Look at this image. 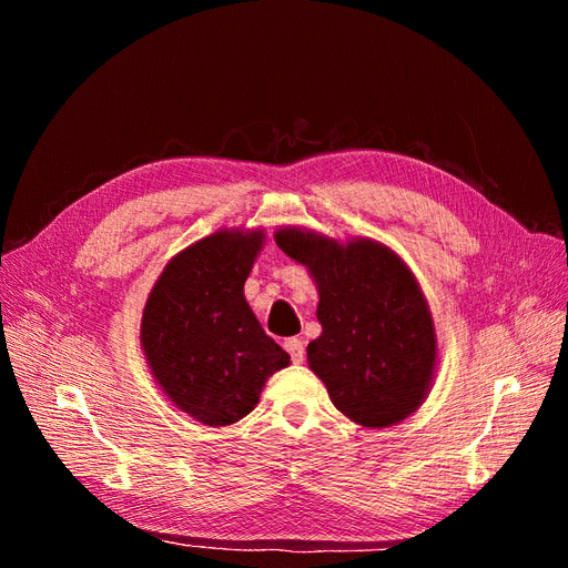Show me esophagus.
<instances>
[{
	"instance_id": "esophagus-1",
	"label": "esophagus",
	"mask_w": 568,
	"mask_h": 568,
	"mask_svg": "<svg viewBox=\"0 0 568 568\" xmlns=\"http://www.w3.org/2000/svg\"><path fill=\"white\" fill-rule=\"evenodd\" d=\"M285 349H287L292 363H302L304 361V342L300 337H287L285 339Z\"/></svg>"
}]
</instances>
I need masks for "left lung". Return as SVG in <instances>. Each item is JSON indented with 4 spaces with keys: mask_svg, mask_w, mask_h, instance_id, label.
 Listing matches in <instances>:
<instances>
[{
    "mask_svg": "<svg viewBox=\"0 0 568 568\" xmlns=\"http://www.w3.org/2000/svg\"><path fill=\"white\" fill-rule=\"evenodd\" d=\"M278 247L316 278L323 333L306 358L337 410L363 427H389L423 404L436 365L423 290L396 254L373 241L337 245L278 231Z\"/></svg>",
    "mask_w": 568,
    "mask_h": 568,
    "instance_id": "1",
    "label": "left lung"
}]
</instances>
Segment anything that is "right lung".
Returning <instances> with one entry per match:
<instances>
[{"label":"right lung","mask_w":568,"mask_h":568,"mask_svg":"<svg viewBox=\"0 0 568 568\" xmlns=\"http://www.w3.org/2000/svg\"><path fill=\"white\" fill-rule=\"evenodd\" d=\"M262 233L222 231L164 266L143 308L141 344L164 394L212 427L254 410L264 382L290 363L245 302Z\"/></svg>","instance_id":"1"}]
</instances>
